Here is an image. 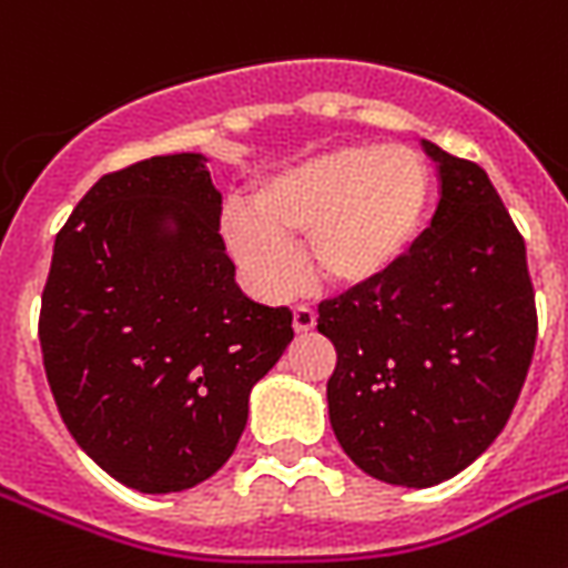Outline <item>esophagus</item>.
I'll list each match as a JSON object with an SVG mask.
<instances>
[{"mask_svg": "<svg viewBox=\"0 0 568 568\" xmlns=\"http://www.w3.org/2000/svg\"><path fill=\"white\" fill-rule=\"evenodd\" d=\"M315 324H318V315H315V312L306 310V306H297V310H294V318H292L294 333H301V336L303 333H312Z\"/></svg>", "mask_w": 568, "mask_h": 568, "instance_id": "obj_1", "label": "esophagus"}]
</instances>
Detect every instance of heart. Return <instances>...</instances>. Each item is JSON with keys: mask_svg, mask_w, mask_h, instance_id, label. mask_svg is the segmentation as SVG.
Returning <instances> with one entry per match:
<instances>
[{"mask_svg": "<svg viewBox=\"0 0 568 568\" xmlns=\"http://www.w3.org/2000/svg\"><path fill=\"white\" fill-rule=\"evenodd\" d=\"M433 176L409 146L345 144L258 180L250 205L221 214V235L250 288L283 301L301 283L292 241L306 235L321 283L354 292L383 283L422 235Z\"/></svg>", "mask_w": 568, "mask_h": 568, "instance_id": "heart-1", "label": "heart"}]
</instances>
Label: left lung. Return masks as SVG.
I'll return each mask as SVG.
<instances>
[{
  "label": "left lung",
  "mask_w": 568,
  "mask_h": 568,
  "mask_svg": "<svg viewBox=\"0 0 568 568\" xmlns=\"http://www.w3.org/2000/svg\"><path fill=\"white\" fill-rule=\"evenodd\" d=\"M442 200L413 253L368 288L318 306L336 345L329 424L383 484L427 489L504 430L537 345L528 256L484 168L422 141Z\"/></svg>",
  "instance_id": "1"
}]
</instances>
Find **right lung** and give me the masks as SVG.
I'll return each mask as SVG.
<instances>
[{"mask_svg":"<svg viewBox=\"0 0 568 568\" xmlns=\"http://www.w3.org/2000/svg\"><path fill=\"white\" fill-rule=\"evenodd\" d=\"M203 153L109 173L58 232L40 351L79 448L138 493H185L232 457L292 312L235 283Z\"/></svg>","mask_w":568,"mask_h":568,"instance_id":"obj_1","label":"right lung"}]
</instances>
